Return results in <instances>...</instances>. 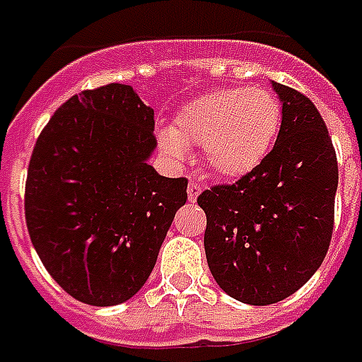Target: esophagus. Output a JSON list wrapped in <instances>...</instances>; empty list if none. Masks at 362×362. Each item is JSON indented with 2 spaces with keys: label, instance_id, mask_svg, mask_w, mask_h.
I'll use <instances>...</instances> for the list:
<instances>
[{
  "label": "esophagus",
  "instance_id": "obj_1",
  "mask_svg": "<svg viewBox=\"0 0 362 362\" xmlns=\"http://www.w3.org/2000/svg\"><path fill=\"white\" fill-rule=\"evenodd\" d=\"M199 194H202V186H199L196 180H189V184H188V199L189 202H196Z\"/></svg>",
  "mask_w": 362,
  "mask_h": 362
}]
</instances>
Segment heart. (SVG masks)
<instances>
[{"mask_svg":"<svg viewBox=\"0 0 362 362\" xmlns=\"http://www.w3.org/2000/svg\"><path fill=\"white\" fill-rule=\"evenodd\" d=\"M281 104L262 87L211 90L182 106L173 129L160 134V147L184 160L188 147H202L205 168L219 178H240L266 158L279 132Z\"/></svg>","mask_w":362,"mask_h":362,"instance_id":"1","label":"heart"}]
</instances>
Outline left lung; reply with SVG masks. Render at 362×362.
<instances>
[{
	"label": "left lung",
	"mask_w": 362,
	"mask_h": 362,
	"mask_svg": "<svg viewBox=\"0 0 362 362\" xmlns=\"http://www.w3.org/2000/svg\"><path fill=\"white\" fill-rule=\"evenodd\" d=\"M283 104L273 149L235 184L205 189L204 246L219 287L240 303L287 298L316 273L332 240L337 158L308 96L272 83Z\"/></svg>",
	"instance_id": "1"
}]
</instances>
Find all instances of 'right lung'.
I'll list each match as a JSON object with an SVG mask.
<instances>
[{"mask_svg":"<svg viewBox=\"0 0 362 362\" xmlns=\"http://www.w3.org/2000/svg\"><path fill=\"white\" fill-rule=\"evenodd\" d=\"M155 112L129 85L83 90L36 139L25 188L33 246L52 279L90 306L126 303L149 279L186 178L147 163Z\"/></svg>","mask_w":362,"mask_h":362,"instance_id":"right-lung-1","label":"right lung"}]
</instances>
